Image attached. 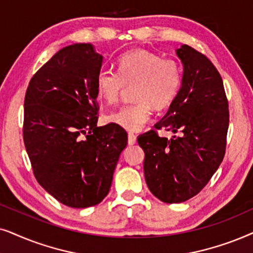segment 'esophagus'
<instances>
[{
    "mask_svg": "<svg viewBox=\"0 0 253 253\" xmlns=\"http://www.w3.org/2000/svg\"><path fill=\"white\" fill-rule=\"evenodd\" d=\"M136 143V136L134 135L133 133H128V144L129 146H133V144Z\"/></svg>",
    "mask_w": 253,
    "mask_h": 253,
    "instance_id": "34e87169",
    "label": "esophagus"
}]
</instances>
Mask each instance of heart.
Returning a JSON list of instances; mask_svg holds the SVG:
<instances>
[{"mask_svg":"<svg viewBox=\"0 0 253 253\" xmlns=\"http://www.w3.org/2000/svg\"><path fill=\"white\" fill-rule=\"evenodd\" d=\"M134 102L107 114L106 120L129 132L142 129L153 107L163 110L177 98L183 84V69L173 59H163L147 49H133L118 60V72L102 68L96 90L106 103H116L126 85H132Z\"/></svg>","mask_w":253,"mask_h":253,"instance_id":"b5f03b06","label":"heart"}]
</instances>
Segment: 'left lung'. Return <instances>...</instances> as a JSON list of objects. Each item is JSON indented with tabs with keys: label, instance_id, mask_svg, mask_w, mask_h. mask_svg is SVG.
<instances>
[{
	"label": "left lung",
	"instance_id": "8db88e82",
	"mask_svg": "<svg viewBox=\"0 0 253 253\" xmlns=\"http://www.w3.org/2000/svg\"><path fill=\"white\" fill-rule=\"evenodd\" d=\"M177 55L184 65L180 91L155 129L137 136L146 183L167 204L184 203L206 186L223 161L229 126L228 99L216 67L188 45ZM158 129L174 136L161 138Z\"/></svg>",
	"mask_w": 253,
	"mask_h": 253
}]
</instances>
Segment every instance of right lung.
<instances>
[{
  "instance_id": "add662e5",
  "label": "right lung",
  "mask_w": 253,
  "mask_h": 253,
  "mask_svg": "<svg viewBox=\"0 0 253 253\" xmlns=\"http://www.w3.org/2000/svg\"><path fill=\"white\" fill-rule=\"evenodd\" d=\"M102 62L91 43L63 47L32 76L25 93L23 139L33 174L73 208L95 206L106 197L128 141L123 127H97Z\"/></svg>"
}]
</instances>
